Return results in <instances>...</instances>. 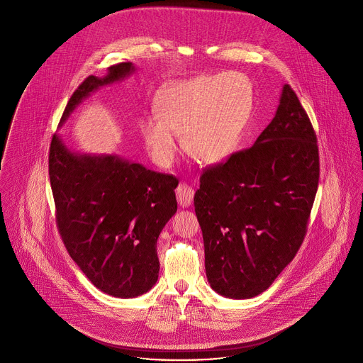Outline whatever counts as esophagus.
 Masks as SVG:
<instances>
[{"instance_id":"obj_1","label":"esophagus","mask_w":363,"mask_h":363,"mask_svg":"<svg viewBox=\"0 0 363 363\" xmlns=\"http://www.w3.org/2000/svg\"><path fill=\"white\" fill-rule=\"evenodd\" d=\"M177 199L181 206H189L194 201V189L189 185L181 182L177 186Z\"/></svg>"}]
</instances>
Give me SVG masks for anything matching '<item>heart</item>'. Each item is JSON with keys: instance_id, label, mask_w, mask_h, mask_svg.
<instances>
[{"instance_id": "heart-1", "label": "heart", "mask_w": 363, "mask_h": 363, "mask_svg": "<svg viewBox=\"0 0 363 363\" xmlns=\"http://www.w3.org/2000/svg\"><path fill=\"white\" fill-rule=\"evenodd\" d=\"M252 109V86L241 73L221 72L179 82L162 91L157 115L140 121L139 129L152 160L174 164L175 133L192 160L203 165L225 161L242 140Z\"/></svg>"}]
</instances>
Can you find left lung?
Segmentation results:
<instances>
[{
  "mask_svg": "<svg viewBox=\"0 0 363 363\" xmlns=\"http://www.w3.org/2000/svg\"><path fill=\"white\" fill-rule=\"evenodd\" d=\"M319 174L316 132L284 84L277 113L255 143L199 177L194 205L217 293L250 298L273 284L304 240Z\"/></svg>",
  "mask_w": 363,
  "mask_h": 363,
  "instance_id": "obj_1",
  "label": "left lung"
}]
</instances>
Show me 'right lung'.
I'll return each instance as SVG.
<instances>
[{
  "instance_id": "right-lung-1",
  "label": "right lung",
  "mask_w": 363,
  "mask_h": 363,
  "mask_svg": "<svg viewBox=\"0 0 363 363\" xmlns=\"http://www.w3.org/2000/svg\"><path fill=\"white\" fill-rule=\"evenodd\" d=\"M133 69L129 62L118 63L105 77H86L60 123L90 91ZM48 175L59 234L86 277L99 290L122 298L152 289L160 276L157 241L177 213L178 179L113 155L73 153L57 135L50 143Z\"/></svg>"
}]
</instances>
